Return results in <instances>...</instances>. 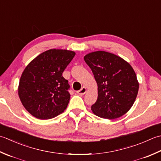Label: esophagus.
Here are the masks:
<instances>
[{
  "instance_id": "34e87169",
  "label": "esophagus",
  "mask_w": 161,
  "mask_h": 161,
  "mask_svg": "<svg viewBox=\"0 0 161 161\" xmlns=\"http://www.w3.org/2000/svg\"><path fill=\"white\" fill-rule=\"evenodd\" d=\"M86 92H87L86 87H82L80 90H78L77 92V93H78V94H79V95H83V94L86 93Z\"/></svg>"
}]
</instances>
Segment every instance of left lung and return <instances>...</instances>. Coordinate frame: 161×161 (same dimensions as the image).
<instances>
[{"label":"left lung","instance_id":"8db88e82","mask_svg":"<svg viewBox=\"0 0 161 161\" xmlns=\"http://www.w3.org/2000/svg\"><path fill=\"white\" fill-rule=\"evenodd\" d=\"M84 60L90 67L98 86V98L91 107L94 114L117 119L129 111L139 89L135 71L123 58L103 51L92 52Z\"/></svg>","mask_w":161,"mask_h":161}]
</instances>
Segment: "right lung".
Instances as JSON below:
<instances>
[{
    "label": "right lung",
    "instance_id": "right-lung-1",
    "mask_svg": "<svg viewBox=\"0 0 161 161\" xmlns=\"http://www.w3.org/2000/svg\"><path fill=\"white\" fill-rule=\"evenodd\" d=\"M76 55L74 51L53 48L37 55L23 71L18 94L29 113L39 119L58 116L70 99L68 80L62 76Z\"/></svg>",
    "mask_w": 161,
    "mask_h": 161
}]
</instances>
